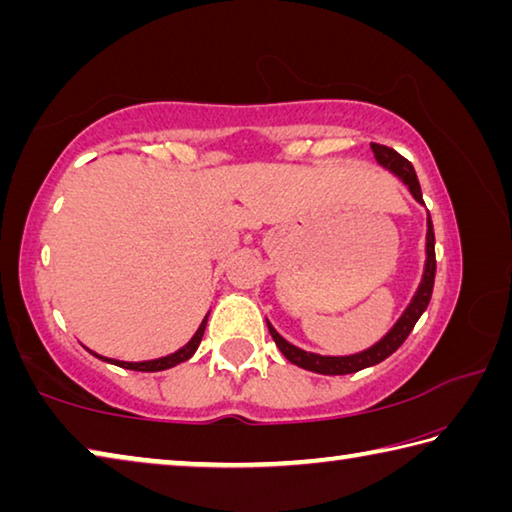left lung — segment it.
Returning a JSON list of instances; mask_svg holds the SVG:
<instances>
[{
	"label": "left lung",
	"instance_id": "obj_1",
	"mask_svg": "<svg viewBox=\"0 0 512 512\" xmlns=\"http://www.w3.org/2000/svg\"><path fill=\"white\" fill-rule=\"evenodd\" d=\"M370 149H372V153H375V158H377L381 167H386L388 171H393L395 176H400L402 183L409 187V192L413 194L415 201L424 203L422 201V189H420V183H418V176H415L413 164L406 158H402V155L397 153L395 149H391V146L370 144ZM427 225H429V230H427V264H424L422 282H420L418 291H415L411 305L406 307L402 318L397 320L395 327L384 336V339L372 345V348L359 352V354H350V357H320V354L305 352V350L296 348V345H291L289 341H284L282 336L271 327V323L266 320L268 332H271L275 345L280 348L284 357H287L291 363H296V366H300V368L318 372V375H350V372H359L363 368L375 366V363L391 357V354L406 341V336L413 332V327H415V323H418V318L424 314V309L429 307V300H431V293H433V280H436V237H433L431 216H429Z\"/></svg>",
	"mask_w": 512,
	"mask_h": 512
}]
</instances>
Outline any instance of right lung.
<instances>
[{
	"label": "right lung",
	"instance_id": "right-lung-1",
	"mask_svg": "<svg viewBox=\"0 0 512 512\" xmlns=\"http://www.w3.org/2000/svg\"><path fill=\"white\" fill-rule=\"evenodd\" d=\"M205 325H207V318L203 320L201 323V327L196 329V334L192 336V341H189L185 348H180L178 352H173V354H167V357H162V359H153V361H117V359H108V357H99V354H94V357H99V359H103V361H108V363H115V366H119V368H126V370H140V372H158V370H167V368H173V366H178V363H183V361H187L189 357H192V354L198 350V345H201V339H203V332H205Z\"/></svg>",
	"mask_w": 512,
	"mask_h": 512
}]
</instances>
